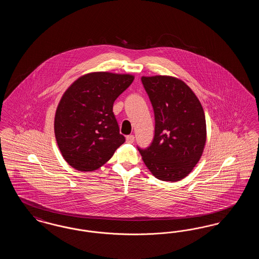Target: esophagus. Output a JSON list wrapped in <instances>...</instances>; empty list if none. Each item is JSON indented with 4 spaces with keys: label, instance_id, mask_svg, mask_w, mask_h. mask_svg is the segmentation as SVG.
<instances>
[{
    "label": "esophagus",
    "instance_id": "obj_1",
    "mask_svg": "<svg viewBox=\"0 0 259 259\" xmlns=\"http://www.w3.org/2000/svg\"><path fill=\"white\" fill-rule=\"evenodd\" d=\"M134 142V136L129 135L126 137V143L128 144H132Z\"/></svg>",
    "mask_w": 259,
    "mask_h": 259
}]
</instances>
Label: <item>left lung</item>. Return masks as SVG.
Masks as SVG:
<instances>
[{"instance_id": "obj_1", "label": "left lung", "mask_w": 259, "mask_h": 259, "mask_svg": "<svg viewBox=\"0 0 259 259\" xmlns=\"http://www.w3.org/2000/svg\"><path fill=\"white\" fill-rule=\"evenodd\" d=\"M155 116L149 148H139L150 172L164 182H179L196 166L205 148L207 126L203 107L185 81L171 75L142 76Z\"/></svg>"}]
</instances>
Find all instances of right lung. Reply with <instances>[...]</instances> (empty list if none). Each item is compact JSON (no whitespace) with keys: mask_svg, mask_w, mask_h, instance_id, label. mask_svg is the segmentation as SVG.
Instances as JSON below:
<instances>
[{"mask_svg":"<svg viewBox=\"0 0 259 259\" xmlns=\"http://www.w3.org/2000/svg\"><path fill=\"white\" fill-rule=\"evenodd\" d=\"M134 78L130 74L92 72L79 76L64 92L55 112L54 134L71 167L95 171L125 142L112 107Z\"/></svg>","mask_w":259,"mask_h":259,"instance_id":"1","label":"right lung"}]
</instances>
